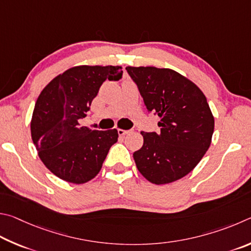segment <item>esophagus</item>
I'll return each instance as SVG.
<instances>
[{
  "mask_svg": "<svg viewBox=\"0 0 251 251\" xmlns=\"http://www.w3.org/2000/svg\"><path fill=\"white\" fill-rule=\"evenodd\" d=\"M130 132L129 130H123V129H118V133H119V135H126V134H128Z\"/></svg>",
  "mask_w": 251,
  "mask_h": 251,
  "instance_id": "34e87169",
  "label": "esophagus"
}]
</instances>
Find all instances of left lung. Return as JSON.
<instances>
[{
  "label": "left lung",
  "instance_id": "left-lung-1",
  "mask_svg": "<svg viewBox=\"0 0 251 251\" xmlns=\"http://www.w3.org/2000/svg\"><path fill=\"white\" fill-rule=\"evenodd\" d=\"M148 111L160 118V132H141L143 146L135 165L156 185L177 181L200 163L214 132V116L199 87L170 68L126 67Z\"/></svg>",
  "mask_w": 251,
  "mask_h": 251
}]
</instances>
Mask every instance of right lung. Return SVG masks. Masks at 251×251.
<instances>
[{
	"mask_svg": "<svg viewBox=\"0 0 251 251\" xmlns=\"http://www.w3.org/2000/svg\"><path fill=\"white\" fill-rule=\"evenodd\" d=\"M121 66H75L59 74L38 96L30 134L39 159L57 177L83 184L100 172L118 130L80 126L105 79L119 80Z\"/></svg>",
	"mask_w": 251,
	"mask_h": 251,
	"instance_id": "obj_1",
	"label": "right lung"
}]
</instances>
